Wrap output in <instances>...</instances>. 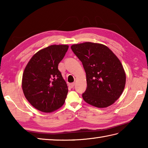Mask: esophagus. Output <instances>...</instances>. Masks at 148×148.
Here are the masks:
<instances>
[{
    "label": "esophagus",
    "mask_w": 148,
    "mask_h": 148,
    "mask_svg": "<svg viewBox=\"0 0 148 148\" xmlns=\"http://www.w3.org/2000/svg\"><path fill=\"white\" fill-rule=\"evenodd\" d=\"M74 83H71V84H69V87L71 88H74Z\"/></svg>",
    "instance_id": "34e87169"
}]
</instances>
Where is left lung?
I'll list each match as a JSON object with an SVG mask.
<instances>
[{"label": "left lung", "mask_w": 148, "mask_h": 148, "mask_svg": "<svg viewBox=\"0 0 148 148\" xmlns=\"http://www.w3.org/2000/svg\"><path fill=\"white\" fill-rule=\"evenodd\" d=\"M71 49L86 72L87 88L83 100L99 108L114 103L126 83V74L118 58L108 46L99 43L76 44Z\"/></svg>", "instance_id": "obj_1"}]
</instances>
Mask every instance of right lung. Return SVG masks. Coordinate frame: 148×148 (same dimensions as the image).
<instances>
[{
  "instance_id": "add662e5",
  "label": "right lung",
  "mask_w": 148,
  "mask_h": 148,
  "mask_svg": "<svg viewBox=\"0 0 148 148\" xmlns=\"http://www.w3.org/2000/svg\"><path fill=\"white\" fill-rule=\"evenodd\" d=\"M69 46L51 45L42 49L28 62L22 77L24 95L34 108L51 112L64 105L68 87L58 69Z\"/></svg>"
}]
</instances>
